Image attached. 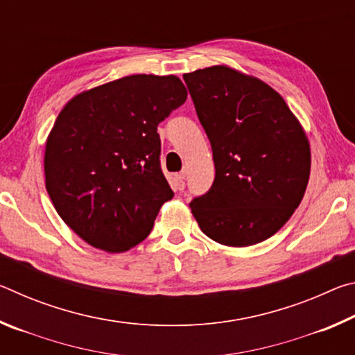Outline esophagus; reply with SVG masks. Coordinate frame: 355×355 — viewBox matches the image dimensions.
<instances>
[{"label":"esophagus","instance_id":"obj_1","mask_svg":"<svg viewBox=\"0 0 355 355\" xmlns=\"http://www.w3.org/2000/svg\"><path fill=\"white\" fill-rule=\"evenodd\" d=\"M184 177H186V172H182V173H177L175 175V189L178 191H183L184 189Z\"/></svg>","mask_w":355,"mask_h":355}]
</instances>
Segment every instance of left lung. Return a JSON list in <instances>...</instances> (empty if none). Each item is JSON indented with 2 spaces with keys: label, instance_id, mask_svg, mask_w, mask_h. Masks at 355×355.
Here are the masks:
<instances>
[{
  "label": "left lung",
  "instance_id": "obj_1",
  "mask_svg": "<svg viewBox=\"0 0 355 355\" xmlns=\"http://www.w3.org/2000/svg\"><path fill=\"white\" fill-rule=\"evenodd\" d=\"M216 177L191 211L208 238L248 248L277 233L307 189L310 142L279 92L228 65L184 73Z\"/></svg>",
  "mask_w": 355,
  "mask_h": 355
}]
</instances>
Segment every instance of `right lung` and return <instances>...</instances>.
<instances>
[{"label":"right lung","instance_id":"add662e5","mask_svg":"<svg viewBox=\"0 0 355 355\" xmlns=\"http://www.w3.org/2000/svg\"><path fill=\"white\" fill-rule=\"evenodd\" d=\"M188 92L178 76L130 75L75 95L45 142V186L61 219L110 254L148 236L173 197L156 127Z\"/></svg>","mask_w":355,"mask_h":355}]
</instances>
